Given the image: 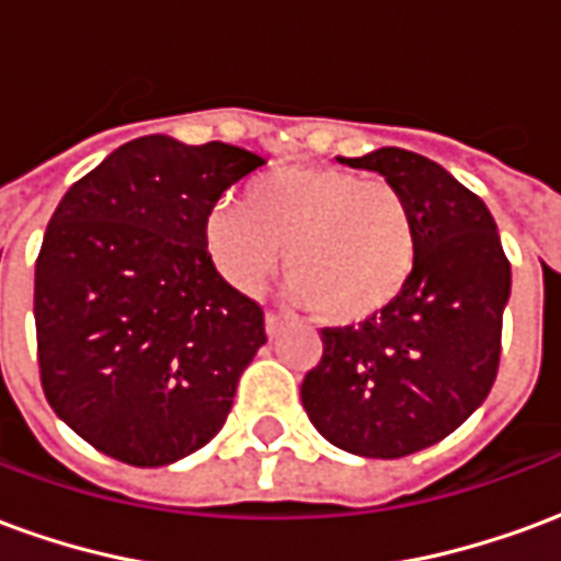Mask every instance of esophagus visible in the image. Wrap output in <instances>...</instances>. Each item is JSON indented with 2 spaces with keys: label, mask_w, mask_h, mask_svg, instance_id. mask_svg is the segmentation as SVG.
I'll return each mask as SVG.
<instances>
[{
  "label": "esophagus",
  "mask_w": 561,
  "mask_h": 561,
  "mask_svg": "<svg viewBox=\"0 0 561 561\" xmlns=\"http://www.w3.org/2000/svg\"><path fill=\"white\" fill-rule=\"evenodd\" d=\"M264 328H267L270 340H276L282 330H285V318L276 316V312H267V318H264Z\"/></svg>",
  "instance_id": "34e87169"
}]
</instances>
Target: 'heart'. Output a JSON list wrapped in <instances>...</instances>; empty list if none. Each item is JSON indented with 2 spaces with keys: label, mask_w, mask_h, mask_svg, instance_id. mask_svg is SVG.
I'll return each mask as SVG.
<instances>
[{
  "label": "heart",
  "mask_w": 561,
  "mask_h": 561,
  "mask_svg": "<svg viewBox=\"0 0 561 561\" xmlns=\"http://www.w3.org/2000/svg\"><path fill=\"white\" fill-rule=\"evenodd\" d=\"M204 243L221 279L243 294L264 288L285 249L291 297L330 324L381 316L417 264V225L400 188L330 164L257 176L243 207L209 209Z\"/></svg>",
  "instance_id": "obj_1"
}]
</instances>
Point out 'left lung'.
Here are the masks:
<instances>
[{
    "label": "left lung",
    "instance_id": "1",
    "mask_svg": "<svg viewBox=\"0 0 561 561\" xmlns=\"http://www.w3.org/2000/svg\"><path fill=\"white\" fill-rule=\"evenodd\" d=\"M348 168L400 188L417 225L405 291L360 328H324L300 400L330 445L400 459L442 442L493 388L511 264L481 197L426 156L381 147Z\"/></svg>",
    "mask_w": 561,
    "mask_h": 561
}]
</instances>
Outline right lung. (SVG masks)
<instances>
[{"label": "right lung", "mask_w": 561, "mask_h": 561, "mask_svg": "<svg viewBox=\"0 0 561 561\" xmlns=\"http://www.w3.org/2000/svg\"><path fill=\"white\" fill-rule=\"evenodd\" d=\"M264 164L249 149L128 140L59 201L35 261L44 397L107 457L156 469L219 433L267 342L209 261L204 221Z\"/></svg>", "instance_id": "right-lung-1"}]
</instances>
